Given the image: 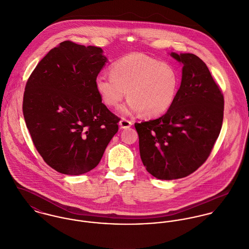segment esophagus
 Returning <instances> with one entry per match:
<instances>
[{
    "label": "esophagus",
    "instance_id": "1",
    "mask_svg": "<svg viewBox=\"0 0 249 249\" xmlns=\"http://www.w3.org/2000/svg\"><path fill=\"white\" fill-rule=\"evenodd\" d=\"M132 125V123L126 119H122L120 121V126L121 128H124V129H126L128 127H130Z\"/></svg>",
    "mask_w": 249,
    "mask_h": 249
}]
</instances>
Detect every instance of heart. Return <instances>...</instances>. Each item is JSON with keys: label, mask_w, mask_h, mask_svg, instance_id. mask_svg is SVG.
Returning <instances> with one entry per match:
<instances>
[{"label": "heart", "mask_w": 249, "mask_h": 249, "mask_svg": "<svg viewBox=\"0 0 249 249\" xmlns=\"http://www.w3.org/2000/svg\"><path fill=\"white\" fill-rule=\"evenodd\" d=\"M111 74L101 73L95 86L104 104L119 107L127 94L124 114L142 112L145 117H157L173 106L179 87L178 72L172 65L143 53H130L117 60Z\"/></svg>", "instance_id": "1"}]
</instances>
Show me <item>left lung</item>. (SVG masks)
<instances>
[{
    "label": "left lung",
    "instance_id": "left-lung-1",
    "mask_svg": "<svg viewBox=\"0 0 249 249\" xmlns=\"http://www.w3.org/2000/svg\"><path fill=\"white\" fill-rule=\"evenodd\" d=\"M183 64L176 100L158 119L136 123L142 164L154 178L173 180L196 172L209 157L223 121L224 99L196 54L172 53Z\"/></svg>",
    "mask_w": 249,
    "mask_h": 249
}]
</instances>
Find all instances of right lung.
<instances>
[{
	"label": "right lung",
	"mask_w": 249,
	"mask_h": 249,
	"mask_svg": "<svg viewBox=\"0 0 249 249\" xmlns=\"http://www.w3.org/2000/svg\"><path fill=\"white\" fill-rule=\"evenodd\" d=\"M107 58L99 47L61 42L30 75L23 114L34 144L56 172L77 176L98 166L120 119L103 103L95 80Z\"/></svg>",
	"instance_id": "obj_1"
}]
</instances>
